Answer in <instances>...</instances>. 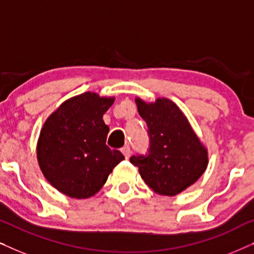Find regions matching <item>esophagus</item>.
I'll return each instance as SVG.
<instances>
[{"label": "esophagus", "instance_id": "obj_1", "mask_svg": "<svg viewBox=\"0 0 254 254\" xmlns=\"http://www.w3.org/2000/svg\"><path fill=\"white\" fill-rule=\"evenodd\" d=\"M121 151H123V154L125 155V157H126V158L129 157L130 154H131L129 145H125V147H124L123 149H121Z\"/></svg>", "mask_w": 254, "mask_h": 254}]
</instances>
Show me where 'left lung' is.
<instances>
[{
  "instance_id": "left-lung-1",
  "label": "left lung",
  "mask_w": 254,
  "mask_h": 254,
  "mask_svg": "<svg viewBox=\"0 0 254 254\" xmlns=\"http://www.w3.org/2000/svg\"><path fill=\"white\" fill-rule=\"evenodd\" d=\"M137 111L148 125V156H131L148 187L161 195L175 196L193 185L208 165V150L183 111L168 98L154 103L135 98Z\"/></svg>"
}]
</instances>
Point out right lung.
Segmentation results:
<instances>
[{
  "instance_id": "obj_1",
  "label": "right lung",
  "mask_w": 254,
  "mask_h": 254,
  "mask_svg": "<svg viewBox=\"0 0 254 254\" xmlns=\"http://www.w3.org/2000/svg\"><path fill=\"white\" fill-rule=\"evenodd\" d=\"M114 99L84 92L62 103L45 121L37 143L38 164L47 182L64 195L93 196L125 158L106 145L110 128L103 116Z\"/></svg>"
}]
</instances>
